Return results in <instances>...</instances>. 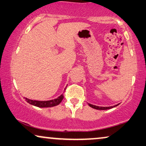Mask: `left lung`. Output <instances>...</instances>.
<instances>
[{"label":"left lung","instance_id":"1","mask_svg":"<svg viewBox=\"0 0 146 146\" xmlns=\"http://www.w3.org/2000/svg\"><path fill=\"white\" fill-rule=\"evenodd\" d=\"M89 104V106H91V108H94V109H96V110H107V109H110V108H112L113 107H115V106H117L118 105H119V104H116V105H114L113 106H107V107H104V106H96V105H93V104Z\"/></svg>","mask_w":146,"mask_h":146}]
</instances>
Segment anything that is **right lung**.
<instances>
[{"label": "right lung", "mask_w": 146, "mask_h": 146, "mask_svg": "<svg viewBox=\"0 0 146 146\" xmlns=\"http://www.w3.org/2000/svg\"><path fill=\"white\" fill-rule=\"evenodd\" d=\"M66 89V88L65 89ZM63 96V94H62L60 95L59 97H57L55 99L50 100H46V101H40V100H31L29 98H25L26 101L28 102V103L32 104V105L38 106V107L40 108H47V107H52V106H55L58 105L59 104H60V102L62 101Z\"/></svg>", "instance_id": "obj_1"}]
</instances>
